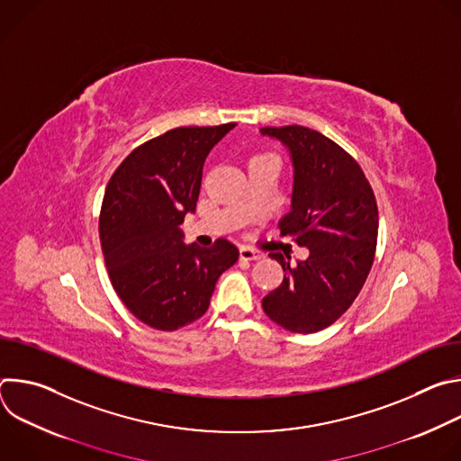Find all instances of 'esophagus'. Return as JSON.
<instances>
[{"label":"esophagus","mask_w":461,"mask_h":461,"mask_svg":"<svg viewBox=\"0 0 461 461\" xmlns=\"http://www.w3.org/2000/svg\"><path fill=\"white\" fill-rule=\"evenodd\" d=\"M239 253H240L242 260H260V258L267 257L265 253H260V251L251 249V248H244V246L239 249Z\"/></svg>","instance_id":"34e87169"}]
</instances>
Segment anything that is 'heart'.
Wrapping results in <instances>:
<instances>
[{"mask_svg":"<svg viewBox=\"0 0 461 461\" xmlns=\"http://www.w3.org/2000/svg\"><path fill=\"white\" fill-rule=\"evenodd\" d=\"M265 157H272V155H267V153H265V155H255L251 160H255V158H265Z\"/></svg>","mask_w":461,"mask_h":461,"instance_id":"obj_1","label":"heart"}]
</instances>
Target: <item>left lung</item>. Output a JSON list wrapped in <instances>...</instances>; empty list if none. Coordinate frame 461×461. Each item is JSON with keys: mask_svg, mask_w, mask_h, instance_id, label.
I'll return each mask as SVG.
<instances>
[{"mask_svg": "<svg viewBox=\"0 0 461 461\" xmlns=\"http://www.w3.org/2000/svg\"><path fill=\"white\" fill-rule=\"evenodd\" d=\"M260 135L281 142L290 155L292 204L279 228L308 249L294 267L270 253L286 276L262 299V308L285 330L313 334L350 308L368 277L377 240L375 196L359 164L317 131L262 127Z\"/></svg>", "mask_w": 461, "mask_h": 461, "instance_id": "8db88e82", "label": "left lung"}]
</instances>
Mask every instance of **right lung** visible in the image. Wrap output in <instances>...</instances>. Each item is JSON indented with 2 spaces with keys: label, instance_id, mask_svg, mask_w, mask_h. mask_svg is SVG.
Here are the masks:
<instances>
[{
  "label": "right lung",
  "instance_id": "right-lung-1",
  "mask_svg": "<svg viewBox=\"0 0 461 461\" xmlns=\"http://www.w3.org/2000/svg\"><path fill=\"white\" fill-rule=\"evenodd\" d=\"M235 123L176 127L142 144L111 176L100 242L114 292L144 324L173 332L203 317L239 249L185 244L180 224L194 213L210 151Z\"/></svg>",
  "mask_w": 461,
  "mask_h": 461
}]
</instances>
